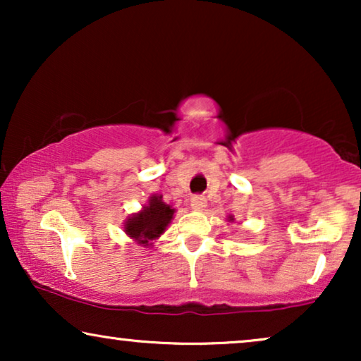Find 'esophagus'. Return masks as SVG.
<instances>
[{
  "label": "esophagus",
  "instance_id": "obj_1",
  "mask_svg": "<svg viewBox=\"0 0 361 361\" xmlns=\"http://www.w3.org/2000/svg\"><path fill=\"white\" fill-rule=\"evenodd\" d=\"M190 205L195 212H202L207 207V199H205V197H202V195H195V197H192Z\"/></svg>",
  "mask_w": 361,
  "mask_h": 361
}]
</instances>
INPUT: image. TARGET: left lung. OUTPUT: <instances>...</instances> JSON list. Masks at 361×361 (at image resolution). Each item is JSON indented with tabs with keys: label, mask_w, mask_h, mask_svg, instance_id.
<instances>
[{
	"label": "left lung",
	"mask_w": 361,
	"mask_h": 361,
	"mask_svg": "<svg viewBox=\"0 0 361 361\" xmlns=\"http://www.w3.org/2000/svg\"><path fill=\"white\" fill-rule=\"evenodd\" d=\"M226 220H228V221H230V224H231V221H233V220H235V219H233V215H230V216H228V219H226Z\"/></svg>",
	"instance_id": "left-lung-1"
}]
</instances>
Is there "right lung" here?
Masks as SVG:
<instances>
[{"label":"right lung","instance_id":"add662e5","mask_svg":"<svg viewBox=\"0 0 361 361\" xmlns=\"http://www.w3.org/2000/svg\"><path fill=\"white\" fill-rule=\"evenodd\" d=\"M174 214L176 209L166 204L161 194H152L140 212L128 216L123 230L136 245L151 248L154 246L152 241H156L167 230Z\"/></svg>","mask_w":361,"mask_h":361}]
</instances>
